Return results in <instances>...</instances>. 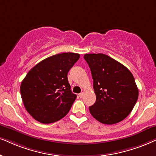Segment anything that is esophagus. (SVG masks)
I'll use <instances>...</instances> for the list:
<instances>
[{"mask_svg":"<svg viewBox=\"0 0 156 156\" xmlns=\"http://www.w3.org/2000/svg\"><path fill=\"white\" fill-rule=\"evenodd\" d=\"M83 95H84L83 93H80V94H78V96H79L80 98H83Z\"/></svg>","mask_w":156,"mask_h":156,"instance_id":"34e87169","label":"esophagus"}]
</instances>
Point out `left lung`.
Wrapping results in <instances>:
<instances>
[{
    "instance_id": "left-lung-1",
    "label": "left lung",
    "mask_w": 156,
    "mask_h": 156,
    "mask_svg": "<svg viewBox=\"0 0 156 156\" xmlns=\"http://www.w3.org/2000/svg\"><path fill=\"white\" fill-rule=\"evenodd\" d=\"M96 96L90 113L105 125H114L129 115L138 98V88L128 69L108 55L86 54Z\"/></svg>"
}]
</instances>
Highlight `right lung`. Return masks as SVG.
Returning <instances> with one entry per match:
<instances>
[{"label":"right lung","instance_id":"obj_1","mask_svg":"<svg viewBox=\"0 0 156 156\" xmlns=\"http://www.w3.org/2000/svg\"><path fill=\"white\" fill-rule=\"evenodd\" d=\"M80 55L65 52L49 57L29 70L21 84V95L27 111L41 123L57 122L68 113L76 98L68 73Z\"/></svg>","mask_w":156,"mask_h":156}]
</instances>
